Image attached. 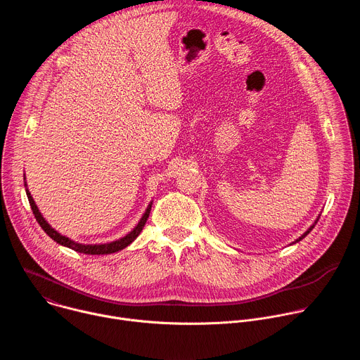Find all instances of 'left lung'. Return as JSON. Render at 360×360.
<instances>
[{"label": "left lung", "instance_id": "1", "mask_svg": "<svg viewBox=\"0 0 360 360\" xmlns=\"http://www.w3.org/2000/svg\"><path fill=\"white\" fill-rule=\"evenodd\" d=\"M314 226H315V225H314ZM314 226H311V228H309V229H307V231H306V232H304V233H303V236H302V238H304V236H306V235H307V233H309V232H311V231H312V229H314ZM302 238H299V239H297V240H300V239H302ZM297 240H296V242H297Z\"/></svg>", "mask_w": 360, "mask_h": 360}]
</instances>
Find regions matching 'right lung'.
I'll use <instances>...</instances> for the list:
<instances>
[{"label": "right lung", "instance_id": "right-lung-1", "mask_svg": "<svg viewBox=\"0 0 360 360\" xmlns=\"http://www.w3.org/2000/svg\"><path fill=\"white\" fill-rule=\"evenodd\" d=\"M27 196H28V200H30V205H31V210H32V214H34L37 222L39 224V226L44 229V232H45L51 239H54L57 243L64 245V246H67V248H70V249H72V250H75V252L86 253V255H110V253H114V252H118V250L127 248V246H128L129 243H132V242L136 239V236L141 233L142 228L145 226V224H146V221H148V218H149V212H150V205H149L146 212L143 214V217H142V219L139 221V224L134 228V231L129 232L127 236L121 238L120 240H115V242H111V243H104V245H82V243H77V242H74V240H71V239H68V238L60 235L57 231H54L53 228H51V226L46 224V221L42 218V215L39 214V211H38V208H37V205H35V202H34L31 193L28 192V189H27Z\"/></svg>", "mask_w": 360, "mask_h": 360}]
</instances>
